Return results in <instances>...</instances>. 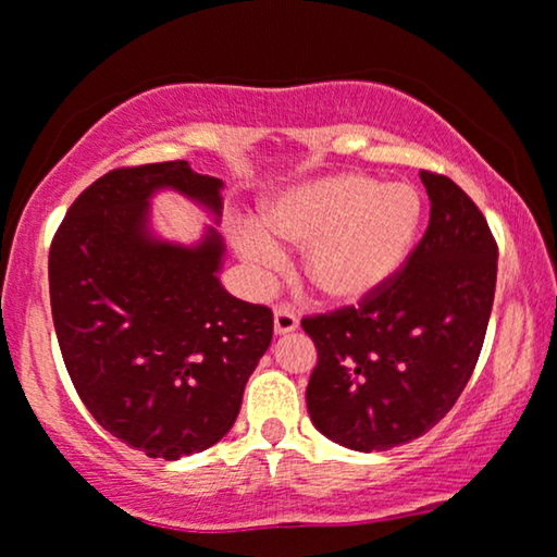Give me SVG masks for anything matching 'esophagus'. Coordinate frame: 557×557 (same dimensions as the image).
I'll list each match as a JSON object with an SVG mask.
<instances>
[{
    "instance_id": "obj_1",
    "label": "esophagus",
    "mask_w": 557,
    "mask_h": 557,
    "mask_svg": "<svg viewBox=\"0 0 557 557\" xmlns=\"http://www.w3.org/2000/svg\"><path fill=\"white\" fill-rule=\"evenodd\" d=\"M296 326H299V317H296L286 304H278V307L273 309V330H276V334H288L294 332Z\"/></svg>"
}]
</instances>
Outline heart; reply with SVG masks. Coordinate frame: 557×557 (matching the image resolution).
Segmentation results:
<instances>
[{
    "instance_id": "heart-1",
    "label": "heart",
    "mask_w": 557,
    "mask_h": 557,
    "mask_svg": "<svg viewBox=\"0 0 557 557\" xmlns=\"http://www.w3.org/2000/svg\"><path fill=\"white\" fill-rule=\"evenodd\" d=\"M421 218V197L410 185L342 172L278 195L261 212V231L246 227L235 246L261 273L281 263L278 248H301V284L324 301L355 307L406 269Z\"/></svg>"
}]
</instances>
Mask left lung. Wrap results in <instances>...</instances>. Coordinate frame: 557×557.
<instances>
[{"instance_id": "1", "label": "left lung", "mask_w": 557, "mask_h": 557, "mask_svg": "<svg viewBox=\"0 0 557 557\" xmlns=\"http://www.w3.org/2000/svg\"><path fill=\"white\" fill-rule=\"evenodd\" d=\"M431 200L423 240L391 286L360 309L307 317L319 362L311 423L352 451H387L431 431L467 387L497 286V243L469 195L421 172Z\"/></svg>"}]
</instances>
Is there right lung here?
I'll return each instance as SVG.
<instances>
[{
    "mask_svg": "<svg viewBox=\"0 0 557 557\" xmlns=\"http://www.w3.org/2000/svg\"><path fill=\"white\" fill-rule=\"evenodd\" d=\"M164 188L220 223L223 180L182 159L113 170L71 205L48 273L60 352L90 416L136 451L177 461L233 429L273 314L220 284L218 227L193 247L153 233L150 200Z\"/></svg>",
    "mask_w": 557,
    "mask_h": 557,
    "instance_id": "right-lung-1",
    "label": "right lung"
}]
</instances>
